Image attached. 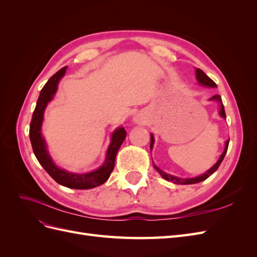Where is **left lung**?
Returning <instances> with one entry per match:
<instances>
[{"label":"left lung","instance_id":"obj_1","mask_svg":"<svg viewBox=\"0 0 257 257\" xmlns=\"http://www.w3.org/2000/svg\"><path fill=\"white\" fill-rule=\"evenodd\" d=\"M196 79H197V81H198V83H199V84H201V85H205V87H209V88H215V87H216L215 82H214L211 78H209V77H208V76H207L203 71H201V69H199V68H196ZM210 100H216V102L220 104L221 109H220L219 113H220V115L222 116V118L226 119V114H225L224 105H223V102H222V98H221V96H220V95H217V94H215V95H213L212 97H210ZM153 144H154V138H153V135L151 134L150 149H152ZM228 144H229V141H226V143H225V149H224L223 153L221 154V157H220L219 161H217V162L215 163V164H214L211 168H210V169L208 170V172H206L204 175L198 176V177H195V178H188V179L177 178V177H175V176L168 175V174H166L165 172H163V170H161L160 168H158V167L155 166V165H153V166H154L155 170H157V172H158V173H159L163 178L166 179L167 181L174 182V183H176V184H194V183H198V182H201V181L206 180L207 178H209L210 176H211V175L215 172V170H216L217 168H219V166L221 165V163H222V161H223V159H224V157H225V154H226V152H227Z\"/></svg>","mask_w":257,"mask_h":257}]
</instances>
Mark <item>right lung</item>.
<instances>
[{
  "label": "right lung",
  "instance_id": "add662e5",
  "mask_svg": "<svg viewBox=\"0 0 257 257\" xmlns=\"http://www.w3.org/2000/svg\"><path fill=\"white\" fill-rule=\"evenodd\" d=\"M66 66L61 68L53 76L50 77V79L46 82L44 88L42 89L40 96H38L35 110L32 115V120L30 124V141L32 144L33 152L37 161L43 168L49 174V176L54 181L59 184L66 186L69 189L76 190H87L92 189L103 184L109 178L114 167L115 155L124 139L126 137V132L123 127H118L111 135V142L106 153V159L104 164L93 170L91 173L87 174H74L68 173L64 169L59 168L53 161L51 160L50 155L47 150L45 139L42 136V124L44 119V111L47 104L53 98L54 94L58 90V84L62 77L65 75Z\"/></svg>",
  "mask_w": 257,
  "mask_h": 257
}]
</instances>
